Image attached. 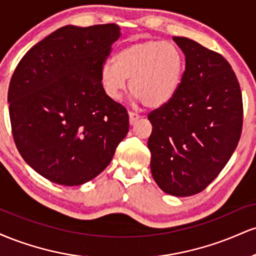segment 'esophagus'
<instances>
[{"label": "esophagus", "mask_w": 256, "mask_h": 256, "mask_svg": "<svg viewBox=\"0 0 256 256\" xmlns=\"http://www.w3.org/2000/svg\"><path fill=\"white\" fill-rule=\"evenodd\" d=\"M138 119H140V116H138L137 113H134V112H130V113H128V120H130V125L136 124V122Z\"/></svg>", "instance_id": "1"}]
</instances>
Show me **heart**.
Returning a JSON list of instances; mask_svg holds the SVG:
<instances>
[{"label":"heart","instance_id":"heart-1","mask_svg":"<svg viewBox=\"0 0 256 256\" xmlns=\"http://www.w3.org/2000/svg\"><path fill=\"white\" fill-rule=\"evenodd\" d=\"M184 70V54L176 44L137 40L120 49L116 64L106 62L101 67L100 80L108 98L119 100L130 79L132 95L146 107L158 108L177 94Z\"/></svg>","mask_w":256,"mask_h":256}]
</instances>
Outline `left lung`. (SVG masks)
I'll list each match as a JSON object with an SVG mask.
<instances>
[{
  "instance_id": "obj_1",
  "label": "left lung",
  "mask_w": 256,
  "mask_h": 256,
  "mask_svg": "<svg viewBox=\"0 0 256 256\" xmlns=\"http://www.w3.org/2000/svg\"><path fill=\"white\" fill-rule=\"evenodd\" d=\"M185 55L180 86L148 116L152 176L160 189L185 198L201 192L224 168L242 132V94L230 64L186 37H173Z\"/></svg>"
}]
</instances>
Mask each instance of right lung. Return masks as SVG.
<instances>
[{"mask_svg":"<svg viewBox=\"0 0 256 256\" xmlns=\"http://www.w3.org/2000/svg\"><path fill=\"white\" fill-rule=\"evenodd\" d=\"M120 34L116 24L64 26L32 46L13 73L14 142L26 164L52 183L73 186L98 177L128 134V112L100 80Z\"/></svg>","mask_w":256,"mask_h":256,"instance_id":"obj_1","label":"right lung"}]
</instances>
